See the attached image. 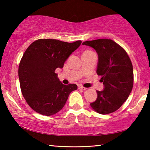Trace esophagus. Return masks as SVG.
<instances>
[{
  "mask_svg": "<svg viewBox=\"0 0 150 150\" xmlns=\"http://www.w3.org/2000/svg\"><path fill=\"white\" fill-rule=\"evenodd\" d=\"M78 88H79V89H82V90H86V89H87V88H85V87H83V86H81V85L78 86Z\"/></svg>",
  "mask_w": 150,
  "mask_h": 150,
  "instance_id": "34e87169",
  "label": "esophagus"
}]
</instances>
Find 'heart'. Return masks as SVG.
Listing matches in <instances>:
<instances>
[{"mask_svg": "<svg viewBox=\"0 0 150 150\" xmlns=\"http://www.w3.org/2000/svg\"><path fill=\"white\" fill-rule=\"evenodd\" d=\"M86 52H90V51H86Z\"/></svg>", "mask_w": 150, "mask_h": 150, "instance_id": "obj_1", "label": "heart"}]
</instances>
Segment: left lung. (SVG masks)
I'll list each match as a JSON object with an SVG mask.
<instances>
[{
  "label": "left lung",
  "instance_id": "1",
  "mask_svg": "<svg viewBox=\"0 0 150 150\" xmlns=\"http://www.w3.org/2000/svg\"><path fill=\"white\" fill-rule=\"evenodd\" d=\"M83 45L95 49L98 54L96 73L101 75L103 91H96L97 98L90 104L101 115L112 113L127 100L134 83L131 60L122 47L110 39L86 41Z\"/></svg>",
  "mask_w": 150,
  "mask_h": 150
}]
</instances>
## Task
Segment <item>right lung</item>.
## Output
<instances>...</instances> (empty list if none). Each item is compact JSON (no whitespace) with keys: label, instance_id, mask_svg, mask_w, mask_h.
<instances>
[{"label":"right lung","instance_id":"1","mask_svg":"<svg viewBox=\"0 0 150 150\" xmlns=\"http://www.w3.org/2000/svg\"><path fill=\"white\" fill-rule=\"evenodd\" d=\"M81 40L73 43L57 40L40 39L25 51L20 61L18 77L25 100L34 111L54 115L63 108L75 84L63 85L55 73L79 47Z\"/></svg>","mask_w":150,"mask_h":150}]
</instances>
